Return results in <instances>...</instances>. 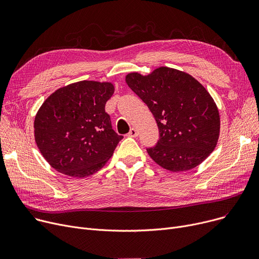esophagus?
Wrapping results in <instances>:
<instances>
[{
	"mask_svg": "<svg viewBox=\"0 0 259 259\" xmlns=\"http://www.w3.org/2000/svg\"><path fill=\"white\" fill-rule=\"evenodd\" d=\"M128 137L130 138H137L138 137V130L135 128H131L129 133H128Z\"/></svg>",
	"mask_w": 259,
	"mask_h": 259,
	"instance_id": "esophagus-1",
	"label": "esophagus"
}]
</instances>
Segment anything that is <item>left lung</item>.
<instances>
[{"instance_id":"obj_1","label":"left lung","mask_w":259,"mask_h":259,"mask_svg":"<svg viewBox=\"0 0 259 259\" xmlns=\"http://www.w3.org/2000/svg\"><path fill=\"white\" fill-rule=\"evenodd\" d=\"M126 83L152 112L159 129L157 144L147 152L160 167L182 172L197 167L220 138L217 106L197 79L169 67L148 75L131 72Z\"/></svg>"}]
</instances>
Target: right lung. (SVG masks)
I'll return each mask as SVG.
<instances>
[{
    "label": "right lung",
    "instance_id": "add662e5",
    "mask_svg": "<svg viewBox=\"0 0 259 259\" xmlns=\"http://www.w3.org/2000/svg\"><path fill=\"white\" fill-rule=\"evenodd\" d=\"M114 86L80 80L54 91L34 118V139L48 164L71 178H86L105 166L122 139L105 105Z\"/></svg>",
    "mask_w": 259,
    "mask_h": 259
}]
</instances>
